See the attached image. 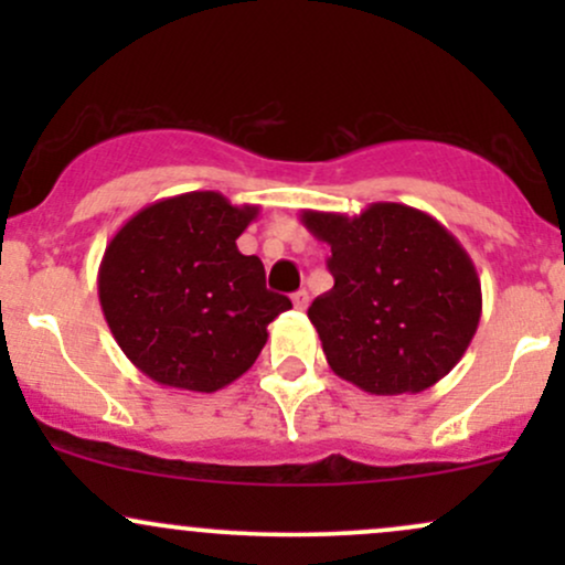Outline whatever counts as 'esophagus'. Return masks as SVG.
<instances>
[{
    "label": "esophagus",
    "mask_w": 565,
    "mask_h": 565,
    "mask_svg": "<svg viewBox=\"0 0 565 565\" xmlns=\"http://www.w3.org/2000/svg\"><path fill=\"white\" fill-rule=\"evenodd\" d=\"M308 300H310V297H308V291H305V289L295 291V295H291V302H295V308H297V310H305V308H308Z\"/></svg>",
    "instance_id": "esophagus-1"
}]
</instances>
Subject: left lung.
Returning a JSON list of instances; mask_svg holds the SVG:
<instances>
[{
    "mask_svg": "<svg viewBox=\"0 0 565 565\" xmlns=\"http://www.w3.org/2000/svg\"><path fill=\"white\" fill-rule=\"evenodd\" d=\"M300 220L332 246L334 287L308 319L337 377L372 395L423 393L459 364L481 321V278L436 217L377 201L355 217Z\"/></svg>",
    "mask_w": 565,
    "mask_h": 565,
    "instance_id": "left-lung-1",
    "label": "left lung"
}]
</instances>
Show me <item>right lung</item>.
Segmentation results:
<instances>
[{"mask_svg":"<svg viewBox=\"0 0 565 565\" xmlns=\"http://www.w3.org/2000/svg\"><path fill=\"white\" fill-rule=\"evenodd\" d=\"M257 212L191 191L148 204L108 242L97 297L114 340L146 377L215 393L255 364L268 323L291 308L265 289L260 257L236 246Z\"/></svg>","mask_w":565,"mask_h":565,"instance_id":"add662e5","label":"right lung"}]
</instances>
